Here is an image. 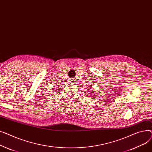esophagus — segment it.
<instances>
[{"mask_svg": "<svg viewBox=\"0 0 152 152\" xmlns=\"http://www.w3.org/2000/svg\"><path fill=\"white\" fill-rule=\"evenodd\" d=\"M70 82H71V83H75V80H74H74H71Z\"/></svg>", "mask_w": 152, "mask_h": 152, "instance_id": "34e87169", "label": "esophagus"}]
</instances>
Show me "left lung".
I'll use <instances>...</instances> for the list:
<instances>
[{"mask_svg":"<svg viewBox=\"0 0 152 152\" xmlns=\"http://www.w3.org/2000/svg\"><path fill=\"white\" fill-rule=\"evenodd\" d=\"M91 90H92V89H91Z\"/></svg>","mask_w":152,"mask_h":152,"instance_id":"8db88e82","label":"left lung"}]
</instances>
